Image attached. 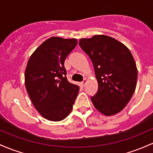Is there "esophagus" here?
<instances>
[{
    "label": "esophagus",
    "instance_id": "obj_1",
    "mask_svg": "<svg viewBox=\"0 0 153 153\" xmlns=\"http://www.w3.org/2000/svg\"><path fill=\"white\" fill-rule=\"evenodd\" d=\"M86 82H87V80H86V78H84V79H83V81L81 82V85H83V86H84V85H85V83H86Z\"/></svg>",
    "mask_w": 153,
    "mask_h": 153
}]
</instances>
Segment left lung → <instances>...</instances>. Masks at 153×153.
<instances>
[{"instance_id": "obj_1", "label": "left lung", "mask_w": 153, "mask_h": 153, "mask_svg": "<svg viewBox=\"0 0 153 153\" xmlns=\"http://www.w3.org/2000/svg\"><path fill=\"white\" fill-rule=\"evenodd\" d=\"M79 45L94 67L99 89L91 100L95 108L107 116L117 114L136 89L137 68L131 53L122 43L104 35L82 38Z\"/></svg>"}]
</instances>
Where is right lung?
Returning <instances> with one entry per match:
<instances>
[{
    "label": "right lung",
    "instance_id": "1",
    "mask_svg": "<svg viewBox=\"0 0 153 153\" xmlns=\"http://www.w3.org/2000/svg\"><path fill=\"white\" fill-rule=\"evenodd\" d=\"M76 39L51 37L31 55L25 74V87L33 105L44 118L63 120L70 114L79 86L68 80L65 60Z\"/></svg>",
    "mask_w": 153,
    "mask_h": 153
}]
</instances>
